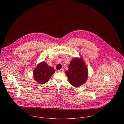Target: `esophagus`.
Segmentation results:
<instances>
[{"mask_svg":"<svg viewBox=\"0 0 124 124\" xmlns=\"http://www.w3.org/2000/svg\"><path fill=\"white\" fill-rule=\"evenodd\" d=\"M64 71V69H61L59 70H58V72H63Z\"/></svg>","mask_w":124,"mask_h":124,"instance_id":"1","label":"esophagus"}]
</instances>
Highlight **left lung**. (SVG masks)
Here are the masks:
<instances>
[{
    "instance_id": "left-lung-1",
    "label": "left lung",
    "mask_w": 124,
    "mask_h": 124,
    "mask_svg": "<svg viewBox=\"0 0 124 124\" xmlns=\"http://www.w3.org/2000/svg\"><path fill=\"white\" fill-rule=\"evenodd\" d=\"M65 74L69 83L75 87H78L87 81L88 71L81 56L71 59Z\"/></svg>"
}]
</instances>
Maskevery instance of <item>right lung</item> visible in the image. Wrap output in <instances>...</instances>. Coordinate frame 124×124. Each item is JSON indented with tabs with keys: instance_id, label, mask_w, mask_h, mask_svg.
Here are the masks:
<instances>
[{
	"instance_id": "right-lung-1",
	"label": "right lung",
	"mask_w": 124,
	"mask_h": 124,
	"mask_svg": "<svg viewBox=\"0 0 124 124\" xmlns=\"http://www.w3.org/2000/svg\"><path fill=\"white\" fill-rule=\"evenodd\" d=\"M54 72L53 67L49 66L45 61H42L34 69L33 78L39 84H44L47 82Z\"/></svg>"
}]
</instances>
